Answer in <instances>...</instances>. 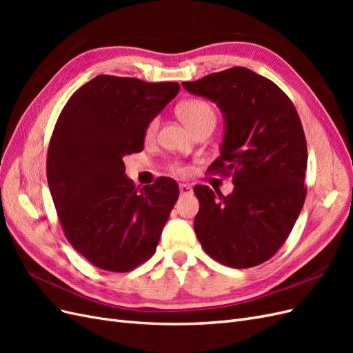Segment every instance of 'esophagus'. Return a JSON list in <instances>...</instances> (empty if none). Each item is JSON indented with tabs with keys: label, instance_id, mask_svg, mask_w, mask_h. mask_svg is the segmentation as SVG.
I'll return each instance as SVG.
<instances>
[{
	"label": "esophagus",
	"instance_id": "34e87169",
	"mask_svg": "<svg viewBox=\"0 0 353 353\" xmlns=\"http://www.w3.org/2000/svg\"><path fill=\"white\" fill-rule=\"evenodd\" d=\"M179 193L181 196H188L193 193V188H191L188 184H179Z\"/></svg>",
	"mask_w": 353,
	"mask_h": 353
}]
</instances>
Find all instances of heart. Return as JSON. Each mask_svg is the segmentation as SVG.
Wrapping results in <instances>:
<instances>
[{"label":"heart","mask_w":353,"mask_h":353,"mask_svg":"<svg viewBox=\"0 0 353 353\" xmlns=\"http://www.w3.org/2000/svg\"><path fill=\"white\" fill-rule=\"evenodd\" d=\"M178 114L191 131L197 130L199 126L205 125V123L215 125V122H216L215 109L212 108V104H209L205 100H200V99H190L184 103H181L178 108ZM157 126H159V119L157 117H154V119H152L150 123H148L145 128L147 140H152V138L156 135ZM169 169L176 175H184L187 172L185 166L181 163H172L169 166Z\"/></svg>","instance_id":"obj_1"}]
</instances>
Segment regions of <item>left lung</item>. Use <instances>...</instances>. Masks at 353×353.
I'll return each instance as SVG.
<instances>
[{"label": "left lung", "instance_id": "1", "mask_svg": "<svg viewBox=\"0 0 353 353\" xmlns=\"http://www.w3.org/2000/svg\"><path fill=\"white\" fill-rule=\"evenodd\" d=\"M183 87L218 104L225 117L221 156L210 174L232 176L222 196L196 185V236L210 258L231 268L271 259L290 236L305 197L307 147L294 104L268 78L231 68Z\"/></svg>", "mask_w": 353, "mask_h": 353}]
</instances>
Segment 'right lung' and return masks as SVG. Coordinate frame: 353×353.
Returning a JSON list of instances; mask_svg holds the SVG:
<instances>
[{
	"label": "right lung",
	"mask_w": 353,
	"mask_h": 353,
	"mask_svg": "<svg viewBox=\"0 0 353 353\" xmlns=\"http://www.w3.org/2000/svg\"><path fill=\"white\" fill-rule=\"evenodd\" d=\"M178 92L176 82L99 74L73 92L56 122L51 197L72 248L100 270L128 272L156 252L178 184L160 176L138 191L123 157L143 150L147 125Z\"/></svg>",
	"instance_id": "1"
}]
</instances>
